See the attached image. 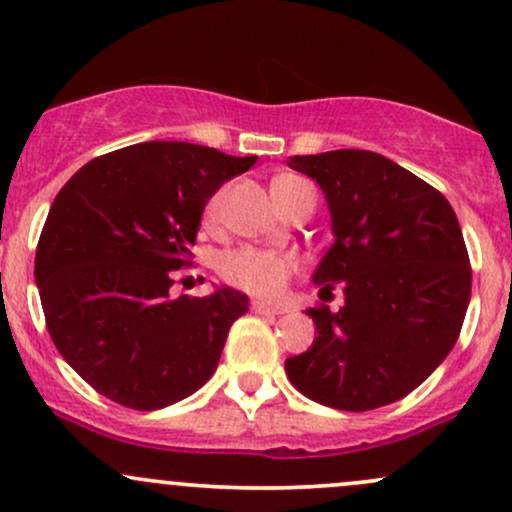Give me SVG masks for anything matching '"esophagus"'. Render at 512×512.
I'll return each mask as SVG.
<instances>
[{"label":"esophagus","mask_w":512,"mask_h":512,"mask_svg":"<svg viewBox=\"0 0 512 512\" xmlns=\"http://www.w3.org/2000/svg\"><path fill=\"white\" fill-rule=\"evenodd\" d=\"M252 313H257V315H281V313H284V308H279V305L262 303V301H252Z\"/></svg>","instance_id":"34e87169"}]
</instances>
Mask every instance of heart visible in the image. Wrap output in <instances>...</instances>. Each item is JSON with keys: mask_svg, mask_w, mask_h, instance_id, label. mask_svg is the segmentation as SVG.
Here are the masks:
<instances>
[{"mask_svg": "<svg viewBox=\"0 0 512 512\" xmlns=\"http://www.w3.org/2000/svg\"><path fill=\"white\" fill-rule=\"evenodd\" d=\"M303 185L305 182L298 178H279L272 187L274 199L279 202V197L289 195L291 190ZM223 197H226V190H219L209 199L207 207H204V223H207V226L219 221ZM296 269L298 260L289 255V252L252 248V245L226 252L219 262V274L223 276V281H228V284L236 286V289H243L260 298L279 296V293L286 289V284H289V279Z\"/></svg>", "mask_w": 512, "mask_h": 512, "instance_id": "obj_1", "label": "heart"}]
</instances>
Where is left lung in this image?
<instances>
[{
  "mask_svg": "<svg viewBox=\"0 0 512 512\" xmlns=\"http://www.w3.org/2000/svg\"><path fill=\"white\" fill-rule=\"evenodd\" d=\"M322 187L334 245L315 269L322 293L344 305L308 308L315 342L286 358L305 397L368 411L416 390L460 337L472 267L455 211L436 187L390 158L361 149L291 156Z\"/></svg>",
  "mask_w": 512,
  "mask_h": 512,
  "instance_id": "left-lung-1",
  "label": "left lung"
}]
</instances>
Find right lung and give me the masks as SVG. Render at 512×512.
Returning <instances> with one entry per match:
<instances>
[{"mask_svg":"<svg viewBox=\"0 0 512 512\" xmlns=\"http://www.w3.org/2000/svg\"><path fill=\"white\" fill-rule=\"evenodd\" d=\"M257 156L144 142L88 161L52 202L35 284L64 361L122 407L180 402L214 375L248 296L170 298L190 264L207 199Z\"/></svg>","mask_w":512,"mask_h":512,"instance_id":"obj_1","label":"right lung"}]
</instances>
